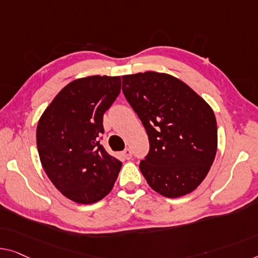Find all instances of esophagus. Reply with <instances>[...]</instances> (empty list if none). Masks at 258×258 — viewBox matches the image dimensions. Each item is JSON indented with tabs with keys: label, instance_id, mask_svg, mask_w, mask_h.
I'll return each mask as SVG.
<instances>
[{
	"label": "esophagus",
	"instance_id": "1",
	"mask_svg": "<svg viewBox=\"0 0 258 258\" xmlns=\"http://www.w3.org/2000/svg\"><path fill=\"white\" fill-rule=\"evenodd\" d=\"M122 156H124L126 160H130L131 157H132V152H131V149L125 148L124 151H122Z\"/></svg>",
	"mask_w": 258,
	"mask_h": 258
}]
</instances>
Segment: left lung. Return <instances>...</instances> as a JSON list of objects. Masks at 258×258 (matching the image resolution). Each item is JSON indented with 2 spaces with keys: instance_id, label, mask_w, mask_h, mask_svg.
Wrapping results in <instances>:
<instances>
[{
  "instance_id": "1",
  "label": "left lung",
  "mask_w": 258,
  "mask_h": 258,
  "mask_svg": "<svg viewBox=\"0 0 258 258\" xmlns=\"http://www.w3.org/2000/svg\"><path fill=\"white\" fill-rule=\"evenodd\" d=\"M122 92L148 134L149 152L139 168L149 186L168 198L190 194L217 153L213 110L187 84L163 73L122 76Z\"/></svg>"
}]
</instances>
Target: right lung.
<instances>
[{"label":"right lung","instance_id":"obj_1","mask_svg":"<svg viewBox=\"0 0 258 258\" xmlns=\"http://www.w3.org/2000/svg\"><path fill=\"white\" fill-rule=\"evenodd\" d=\"M119 76L75 80L55 96L37 126L40 162L68 199L94 204L112 190L121 162L101 145L103 114L120 92Z\"/></svg>","mask_w":258,"mask_h":258}]
</instances>
